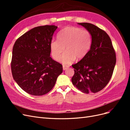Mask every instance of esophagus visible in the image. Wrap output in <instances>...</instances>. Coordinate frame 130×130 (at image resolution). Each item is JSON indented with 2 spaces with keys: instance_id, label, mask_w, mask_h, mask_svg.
<instances>
[{
  "instance_id": "esophagus-1",
  "label": "esophagus",
  "mask_w": 130,
  "mask_h": 130,
  "mask_svg": "<svg viewBox=\"0 0 130 130\" xmlns=\"http://www.w3.org/2000/svg\"><path fill=\"white\" fill-rule=\"evenodd\" d=\"M69 67L68 66H67V65H63V69L64 70H65L66 69H67V68H68Z\"/></svg>"
}]
</instances>
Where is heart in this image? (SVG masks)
<instances>
[{
	"instance_id": "heart-1",
	"label": "heart",
	"mask_w": 130,
	"mask_h": 130,
	"mask_svg": "<svg viewBox=\"0 0 130 130\" xmlns=\"http://www.w3.org/2000/svg\"><path fill=\"white\" fill-rule=\"evenodd\" d=\"M57 39L50 43L52 55L57 60L65 48L66 51L59 58L64 64L70 63L75 58H83L89 52L92 42L89 31L75 26L64 27L58 32Z\"/></svg>"
}]
</instances>
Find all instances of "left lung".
I'll return each mask as SVG.
<instances>
[{
	"mask_svg": "<svg viewBox=\"0 0 130 130\" xmlns=\"http://www.w3.org/2000/svg\"><path fill=\"white\" fill-rule=\"evenodd\" d=\"M92 35V42L87 54L73 64V85L84 93H97L107 85L116 63V52L111 38L105 31L88 23H78Z\"/></svg>",
	"mask_w": 130,
	"mask_h": 130,
	"instance_id": "1",
	"label": "left lung"
}]
</instances>
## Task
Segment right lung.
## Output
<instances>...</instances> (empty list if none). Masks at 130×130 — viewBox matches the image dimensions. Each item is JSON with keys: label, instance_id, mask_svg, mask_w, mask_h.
<instances>
[{"label": "right lung", "instance_id": "1", "mask_svg": "<svg viewBox=\"0 0 130 130\" xmlns=\"http://www.w3.org/2000/svg\"><path fill=\"white\" fill-rule=\"evenodd\" d=\"M57 28L55 25L35 27L14 43L11 63L14 81L32 95L48 93L63 72L62 65L50 56V43Z\"/></svg>", "mask_w": 130, "mask_h": 130}]
</instances>
